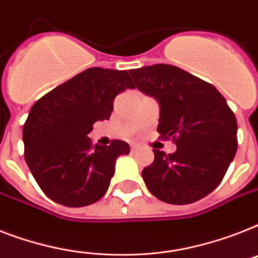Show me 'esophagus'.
Wrapping results in <instances>:
<instances>
[{
	"label": "esophagus",
	"instance_id": "1",
	"mask_svg": "<svg viewBox=\"0 0 258 258\" xmlns=\"http://www.w3.org/2000/svg\"><path fill=\"white\" fill-rule=\"evenodd\" d=\"M131 151H133V152L139 151V146H138V144H131Z\"/></svg>",
	"mask_w": 258,
	"mask_h": 258
}]
</instances>
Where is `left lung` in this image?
<instances>
[{"mask_svg":"<svg viewBox=\"0 0 258 258\" xmlns=\"http://www.w3.org/2000/svg\"><path fill=\"white\" fill-rule=\"evenodd\" d=\"M136 87L160 106L158 133L172 139L173 154L154 150L142 171L148 190L168 204H190L221 183L237 151L233 111L208 82L171 64L130 70Z\"/></svg>","mask_w":258,"mask_h":258,"instance_id":"8db88e82","label":"left lung"}]
</instances>
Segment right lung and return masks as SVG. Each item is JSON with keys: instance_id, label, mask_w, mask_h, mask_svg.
<instances>
[{"instance_id": "right-lung-1", "label": "right lung", "mask_w": 258, "mask_h": 258, "mask_svg": "<svg viewBox=\"0 0 258 258\" xmlns=\"http://www.w3.org/2000/svg\"><path fill=\"white\" fill-rule=\"evenodd\" d=\"M125 89H135L125 70L91 68L33 104L22 131L25 160L47 198L74 208L103 198L130 146H94L87 135L94 123L110 119L115 96Z\"/></svg>"}]
</instances>
